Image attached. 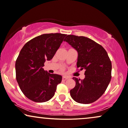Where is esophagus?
Returning <instances> with one entry per match:
<instances>
[{
	"mask_svg": "<svg viewBox=\"0 0 128 128\" xmlns=\"http://www.w3.org/2000/svg\"><path fill=\"white\" fill-rule=\"evenodd\" d=\"M67 79H68V77H65V76H64V77H62V80L63 81H65V80H66Z\"/></svg>",
	"mask_w": 128,
	"mask_h": 128,
	"instance_id": "1",
	"label": "esophagus"
}]
</instances>
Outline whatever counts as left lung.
Here are the masks:
<instances>
[{
  "mask_svg": "<svg viewBox=\"0 0 128 128\" xmlns=\"http://www.w3.org/2000/svg\"><path fill=\"white\" fill-rule=\"evenodd\" d=\"M64 41L78 52L77 68L85 70L83 80L72 78L76 86L70 95L77 103L94 102L105 92L111 78L112 64L108 53L102 46L84 36L68 35Z\"/></svg>",
  "mask_w": 128,
  "mask_h": 128,
  "instance_id": "left-lung-1",
  "label": "left lung"
}]
</instances>
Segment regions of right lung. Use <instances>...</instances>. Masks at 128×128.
I'll list each match as a JSON object with an SVG mask.
<instances>
[{
  "instance_id": "obj_1",
  "label": "right lung",
  "mask_w": 128,
  "mask_h": 128,
  "mask_svg": "<svg viewBox=\"0 0 128 128\" xmlns=\"http://www.w3.org/2000/svg\"><path fill=\"white\" fill-rule=\"evenodd\" d=\"M66 34H44L28 41L16 62V80L21 91L30 100L45 102L54 96L62 77L43 68L46 60L55 55Z\"/></svg>"
}]
</instances>
